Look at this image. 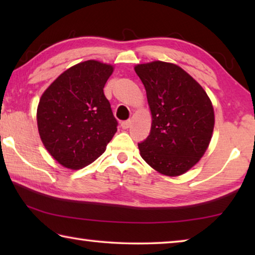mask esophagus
<instances>
[{"label": "esophagus", "mask_w": 255, "mask_h": 255, "mask_svg": "<svg viewBox=\"0 0 255 255\" xmlns=\"http://www.w3.org/2000/svg\"><path fill=\"white\" fill-rule=\"evenodd\" d=\"M130 125H131L130 120H127V122H123L122 123V128L123 129H128L129 127H130Z\"/></svg>", "instance_id": "esophagus-1"}]
</instances>
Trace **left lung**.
I'll return each instance as SVG.
<instances>
[{"instance_id":"left-lung-1","label":"left lung","mask_w":255,"mask_h":255,"mask_svg":"<svg viewBox=\"0 0 255 255\" xmlns=\"http://www.w3.org/2000/svg\"><path fill=\"white\" fill-rule=\"evenodd\" d=\"M147 96L152 127L138 144L140 156L159 174L179 176L204 156L213 137L215 112L204 88L173 63L133 67Z\"/></svg>"}]
</instances>
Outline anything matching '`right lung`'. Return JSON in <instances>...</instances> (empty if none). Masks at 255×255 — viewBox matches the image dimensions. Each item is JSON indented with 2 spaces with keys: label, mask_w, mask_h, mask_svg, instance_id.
Segmentation results:
<instances>
[{
  "label": "right lung",
  "mask_w": 255,
  "mask_h": 255,
  "mask_svg": "<svg viewBox=\"0 0 255 255\" xmlns=\"http://www.w3.org/2000/svg\"><path fill=\"white\" fill-rule=\"evenodd\" d=\"M114 70L110 64L85 60L63 72L40 97V139L66 169L80 170L96 161L117 131V120L103 93Z\"/></svg>",
  "instance_id": "obj_1"
}]
</instances>
